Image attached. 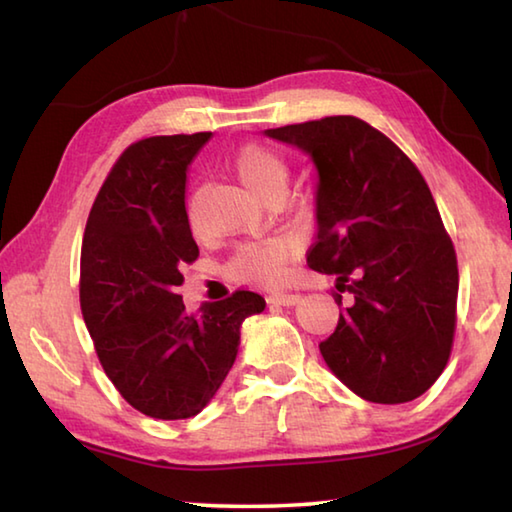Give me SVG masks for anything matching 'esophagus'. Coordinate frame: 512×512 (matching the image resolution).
<instances>
[{"mask_svg": "<svg viewBox=\"0 0 512 512\" xmlns=\"http://www.w3.org/2000/svg\"><path fill=\"white\" fill-rule=\"evenodd\" d=\"M302 300L300 293H271L268 295V304H280V306H293Z\"/></svg>", "mask_w": 512, "mask_h": 512, "instance_id": "obj_1", "label": "esophagus"}]
</instances>
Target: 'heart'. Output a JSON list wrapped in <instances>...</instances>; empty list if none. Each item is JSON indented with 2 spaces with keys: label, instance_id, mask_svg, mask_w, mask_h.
I'll return each instance as SVG.
<instances>
[{
  "label": "heart",
  "instance_id": "heart-1",
  "mask_svg": "<svg viewBox=\"0 0 512 512\" xmlns=\"http://www.w3.org/2000/svg\"><path fill=\"white\" fill-rule=\"evenodd\" d=\"M237 179L244 188L264 201L271 194H284L291 176V165L280 152L273 147L250 143L244 145L232 159ZM188 221L197 228V201L194 197L188 201ZM297 250L295 239L291 237H273L264 241H253L235 250L226 266L232 280L255 282V284H277L286 275L288 262H291Z\"/></svg>",
  "mask_w": 512,
  "mask_h": 512
}]
</instances>
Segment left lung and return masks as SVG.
<instances>
[{"label": "left lung", "mask_w": 512, "mask_h": 512, "mask_svg": "<svg viewBox=\"0 0 512 512\" xmlns=\"http://www.w3.org/2000/svg\"><path fill=\"white\" fill-rule=\"evenodd\" d=\"M264 134L313 161L318 232L306 264L353 297L320 342L324 362L365 401H414L448 365L459 293L457 255L425 179L356 116Z\"/></svg>", "instance_id": "left-lung-1"}]
</instances>
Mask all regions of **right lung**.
I'll list each match as a JSON object with an SVG mask.
<instances>
[{
	"label": "right lung",
	"mask_w": 512,
	"mask_h": 512,
	"mask_svg": "<svg viewBox=\"0 0 512 512\" xmlns=\"http://www.w3.org/2000/svg\"><path fill=\"white\" fill-rule=\"evenodd\" d=\"M210 132L129 145L89 212L80 257L82 318L120 396L161 421L197 416L224 383L239 329L264 297L232 293L185 313L181 266L199 257L185 212L188 167Z\"/></svg>",
	"instance_id": "add662e5"
}]
</instances>
